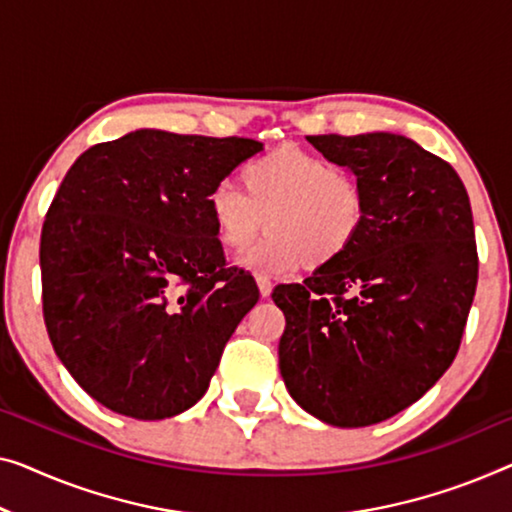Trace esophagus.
<instances>
[{
    "instance_id": "1",
    "label": "esophagus",
    "mask_w": 512,
    "mask_h": 512,
    "mask_svg": "<svg viewBox=\"0 0 512 512\" xmlns=\"http://www.w3.org/2000/svg\"><path fill=\"white\" fill-rule=\"evenodd\" d=\"M255 280H257V287H259V294H262V299H269V296H271V289H273L271 280L266 278V276H257Z\"/></svg>"
}]
</instances>
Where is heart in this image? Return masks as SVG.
I'll return each mask as SVG.
<instances>
[{
    "label": "heart",
    "mask_w": 512,
    "mask_h": 512,
    "mask_svg": "<svg viewBox=\"0 0 512 512\" xmlns=\"http://www.w3.org/2000/svg\"><path fill=\"white\" fill-rule=\"evenodd\" d=\"M241 183L243 190L232 183L211 188L207 213L227 250L250 246L266 220V239L239 257L241 266L257 273L331 266L352 248L368 216L361 181L299 147L248 160Z\"/></svg>",
    "instance_id": "obj_1"
}]
</instances>
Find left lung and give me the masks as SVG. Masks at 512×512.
Masks as SVG:
<instances>
[{
  "label": "left lung",
  "mask_w": 512,
  "mask_h": 512,
  "mask_svg": "<svg viewBox=\"0 0 512 512\" xmlns=\"http://www.w3.org/2000/svg\"><path fill=\"white\" fill-rule=\"evenodd\" d=\"M361 181L368 216L338 262L278 285L280 375L335 427L386 421L451 368L478 282L467 188L446 160L395 133L310 135Z\"/></svg>",
  "instance_id": "left-lung-1"
}]
</instances>
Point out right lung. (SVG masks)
<instances>
[{
	"label": "right lung",
	"instance_id": "add662e5",
	"mask_svg": "<svg viewBox=\"0 0 512 512\" xmlns=\"http://www.w3.org/2000/svg\"><path fill=\"white\" fill-rule=\"evenodd\" d=\"M257 151L248 137L140 128L66 172L41 232L43 317L103 407L160 421L207 393L259 299L253 276L225 269L207 195Z\"/></svg>",
	"mask_w": 512,
	"mask_h": 512
}]
</instances>
